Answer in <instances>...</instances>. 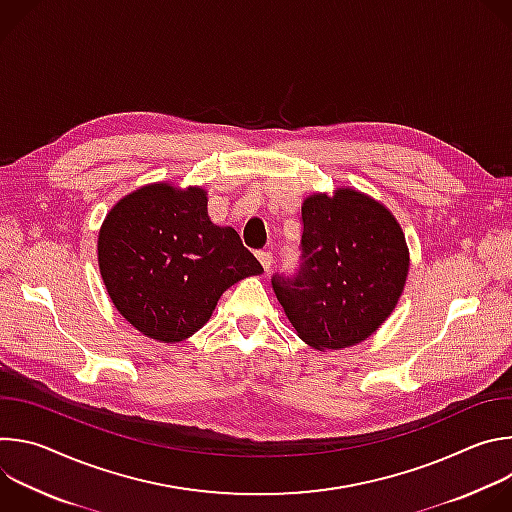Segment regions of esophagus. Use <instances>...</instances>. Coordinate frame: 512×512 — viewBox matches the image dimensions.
<instances>
[{
    "instance_id": "esophagus-1",
    "label": "esophagus",
    "mask_w": 512,
    "mask_h": 512,
    "mask_svg": "<svg viewBox=\"0 0 512 512\" xmlns=\"http://www.w3.org/2000/svg\"><path fill=\"white\" fill-rule=\"evenodd\" d=\"M257 259L261 261L265 271L271 269V265H273V253L271 251H257Z\"/></svg>"
}]
</instances>
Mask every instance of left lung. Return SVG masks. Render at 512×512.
<instances>
[{"label":"left lung","instance_id":"8db88e82","mask_svg":"<svg viewBox=\"0 0 512 512\" xmlns=\"http://www.w3.org/2000/svg\"><path fill=\"white\" fill-rule=\"evenodd\" d=\"M296 273H275L271 285L298 336L318 350L369 338L393 312L409 271V253L395 216L373 198L340 188L302 206Z\"/></svg>","mask_w":512,"mask_h":512}]
</instances>
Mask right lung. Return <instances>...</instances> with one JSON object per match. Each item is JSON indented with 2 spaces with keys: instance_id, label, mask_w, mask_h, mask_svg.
I'll return each instance as SVG.
<instances>
[{
  "instance_id": "add662e5",
  "label": "right lung",
  "mask_w": 512,
  "mask_h": 512,
  "mask_svg": "<svg viewBox=\"0 0 512 512\" xmlns=\"http://www.w3.org/2000/svg\"><path fill=\"white\" fill-rule=\"evenodd\" d=\"M202 188L152 184L119 200L99 233V269L119 314L141 334L180 342L200 330L218 298L263 273L231 227L208 218Z\"/></svg>"
}]
</instances>
